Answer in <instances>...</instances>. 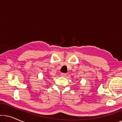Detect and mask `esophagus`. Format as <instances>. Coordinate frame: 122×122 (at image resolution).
I'll use <instances>...</instances> for the list:
<instances>
[{
    "label": "esophagus",
    "mask_w": 122,
    "mask_h": 122,
    "mask_svg": "<svg viewBox=\"0 0 122 122\" xmlns=\"http://www.w3.org/2000/svg\"><path fill=\"white\" fill-rule=\"evenodd\" d=\"M61 76H66V73H61Z\"/></svg>",
    "instance_id": "34e87169"
}]
</instances>
